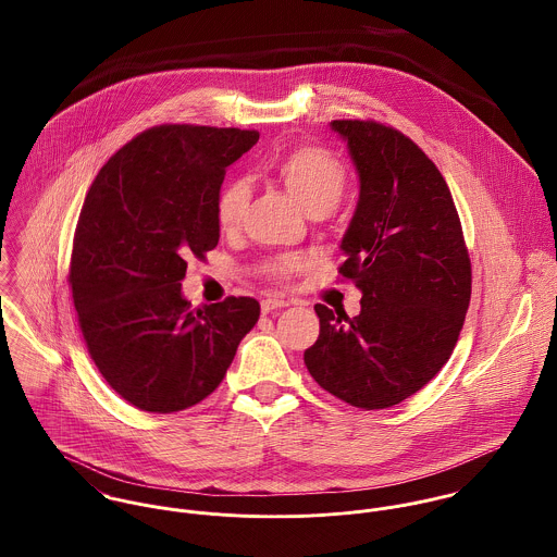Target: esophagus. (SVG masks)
<instances>
[{
  "mask_svg": "<svg viewBox=\"0 0 557 557\" xmlns=\"http://www.w3.org/2000/svg\"><path fill=\"white\" fill-rule=\"evenodd\" d=\"M285 307H289V302L283 300V298H265V300H261V313L263 315L272 313L276 309H285Z\"/></svg>",
  "mask_w": 557,
  "mask_h": 557,
  "instance_id": "1",
  "label": "esophagus"
}]
</instances>
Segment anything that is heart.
Instances as JSON below:
<instances>
[{
	"instance_id": "heart-1",
	"label": "heart",
	"mask_w": 557,
	"mask_h": 557,
	"mask_svg": "<svg viewBox=\"0 0 557 557\" xmlns=\"http://www.w3.org/2000/svg\"><path fill=\"white\" fill-rule=\"evenodd\" d=\"M274 177L313 219H323L338 208L347 190V171L341 160L321 148H298L274 164ZM250 201L246 182H227L216 197V223L223 232H234L242 223ZM300 265L298 259H278L268 263V272L285 278Z\"/></svg>"
}]
</instances>
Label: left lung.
Wrapping results in <instances>:
<instances>
[{"mask_svg": "<svg viewBox=\"0 0 557 557\" xmlns=\"http://www.w3.org/2000/svg\"><path fill=\"white\" fill-rule=\"evenodd\" d=\"M360 193L338 272L360 313L318 305L305 364L323 391L362 409L411 397L448 362L472 294V265L446 180L411 139L377 122L334 120Z\"/></svg>", "mask_w": 557, "mask_h": 557, "instance_id": "1", "label": "left lung"}]
</instances>
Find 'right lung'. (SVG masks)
Masks as SVG:
<instances>
[{
	"label": "right lung",
	"mask_w": 557,
	"mask_h": 557,
	"mask_svg": "<svg viewBox=\"0 0 557 557\" xmlns=\"http://www.w3.org/2000/svg\"><path fill=\"white\" fill-rule=\"evenodd\" d=\"M255 131L159 126L98 171L81 210L71 285L87 351L144 411L197 405L223 382L259 319L255 298L190 311L186 261L216 248V197Z\"/></svg>",
	"instance_id": "right-lung-1"
}]
</instances>
